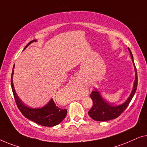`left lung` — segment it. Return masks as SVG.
<instances>
[{
  "mask_svg": "<svg viewBox=\"0 0 147 147\" xmlns=\"http://www.w3.org/2000/svg\"><path fill=\"white\" fill-rule=\"evenodd\" d=\"M129 51L130 53H131L132 61L133 63L135 71V82H134L133 88V90H132L131 94L123 104L119 105V106H113V105L109 104V103L107 102L102 98V97L101 96L100 94L99 93V92H98V90L96 89L93 90L90 95L93 105H92V108L88 111V115L94 121H109V120L116 119V118L119 117L121 115V113L129 106V103L131 102L132 98H133L134 95L135 94L138 84L137 72H136V69L135 63H134L133 56L132 55V53L129 48Z\"/></svg>",
  "mask_w": 147,
  "mask_h": 147,
  "instance_id": "obj_1",
  "label": "left lung"
}]
</instances>
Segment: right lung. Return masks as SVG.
I'll return each instance as SVG.
<instances>
[{
    "instance_id": "add662e5",
    "label": "right lung",
    "mask_w": 147,
    "mask_h": 147,
    "mask_svg": "<svg viewBox=\"0 0 147 147\" xmlns=\"http://www.w3.org/2000/svg\"><path fill=\"white\" fill-rule=\"evenodd\" d=\"M36 41L33 40L28 43L24 49V50L29 45L30 43ZM14 65L13 66V69ZM14 70H12L11 74V87L13 92V95L15 99V102L17 105V107L20 112L26 119L30 120L38 125L45 126V127H53L57 125L62 122L65 119L67 114V109H63L58 107L54 102L53 99L48 102V104L45 105L42 108L32 109L28 107L20 100L19 97L16 94L15 90H14L13 82H12V77H13Z\"/></svg>"
}]
</instances>
